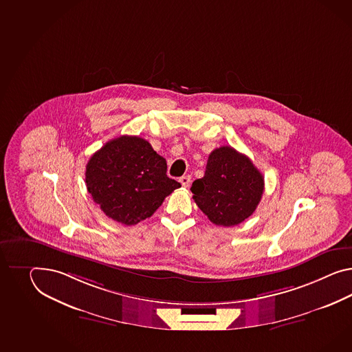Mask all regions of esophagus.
<instances>
[{
  "label": "esophagus",
  "instance_id": "obj_1",
  "mask_svg": "<svg viewBox=\"0 0 352 352\" xmlns=\"http://www.w3.org/2000/svg\"><path fill=\"white\" fill-rule=\"evenodd\" d=\"M179 182L183 187H188L189 183H190V177L189 175H183L182 178H179Z\"/></svg>",
  "mask_w": 352,
  "mask_h": 352
}]
</instances>
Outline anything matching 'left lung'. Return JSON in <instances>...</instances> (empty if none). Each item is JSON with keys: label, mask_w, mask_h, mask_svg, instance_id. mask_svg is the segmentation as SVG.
Listing matches in <instances>:
<instances>
[{"label": "left lung", "mask_w": 352, "mask_h": 352, "mask_svg": "<svg viewBox=\"0 0 352 352\" xmlns=\"http://www.w3.org/2000/svg\"><path fill=\"white\" fill-rule=\"evenodd\" d=\"M190 190L211 223L234 226L256 211L265 178L248 156L223 146L210 154L204 178L195 180Z\"/></svg>", "instance_id": "left-lung-1"}]
</instances>
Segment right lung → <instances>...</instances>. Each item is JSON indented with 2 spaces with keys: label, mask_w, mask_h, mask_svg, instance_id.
<instances>
[{
  "label": "right lung",
  "mask_w": 352,
  "mask_h": 352,
  "mask_svg": "<svg viewBox=\"0 0 352 352\" xmlns=\"http://www.w3.org/2000/svg\"><path fill=\"white\" fill-rule=\"evenodd\" d=\"M86 188L108 217L136 225L154 214L180 183L166 175V162L138 136L108 141L86 164Z\"/></svg>",
  "instance_id": "1"
}]
</instances>
